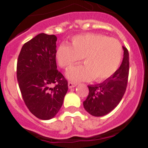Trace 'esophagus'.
Returning a JSON list of instances; mask_svg holds the SVG:
<instances>
[{
    "label": "esophagus",
    "instance_id": "esophagus-1",
    "mask_svg": "<svg viewBox=\"0 0 148 148\" xmlns=\"http://www.w3.org/2000/svg\"><path fill=\"white\" fill-rule=\"evenodd\" d=\"M76 85H77L76 84L73 83V82H68V87H69V88H73V87H75Z\"/></svg>",
    "mask_w": 148,
    "mask_h": 148
}]
</instances>
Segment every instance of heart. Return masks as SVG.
Here are the masks:
<instances>
[{
    "mask_svg": "<svg viewBox=\"0 0 148 148\" xmlns=\"http://www.w3.org/2000/svg\"><path fill=\"white\" fill-rule=\"evenodd\" d=\"M84 58L85 64L73 67L66 73L72 82H99L110 78L117 71L122 58L121 43L114 38L101 34H83L72 39V47L63 43L56 51V60L61 68L68 70Z\"/></svg>",
    "mask_w": 148,
    "mask_h": 148,
    "instance_id": "heart-1",
    "label": "heart"
}]
</instances>
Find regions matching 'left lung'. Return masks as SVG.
<instances>
[{
    "mask_svg": "<svg viewBox=\"0 0 148 148\" xmlns=\"http://www.w3.org/2000/svg\"><path fill=\"white\" fill-rule=\"evenodd\" d=\"M124 58L121 66L110 78L102 83L89 85V94L84 108L93 116H103L113 110L125 95L129 75V53L123 47Z\"/></svg>",
    "mask_w": 148,
    "mask_h": 148,
    "instance_id": "left-lung-1",
    "label": "left lung"
}]
</instances>
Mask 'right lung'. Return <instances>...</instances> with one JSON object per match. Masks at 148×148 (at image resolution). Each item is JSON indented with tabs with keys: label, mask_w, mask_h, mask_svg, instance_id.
Returning <instances> with one entry per match:
<instances>
[{
	"label": "right lung",
	"mask_w": 148,
	"mask_h": 148,
	"mask_svg": "<svg viewBox=\"0 0 148 148\" xmlns=\"http://www.w3.org/2000/svg\"><path fill=\"white\" fill-rule=\"evenodd\" d=\"M55 35L40 33L22 47L17 79L26 106L40 119L53 118L63 104L67 80L57 70Z\"/></svg>",
	"instance_id": "obj_1"
}]
</instances>
